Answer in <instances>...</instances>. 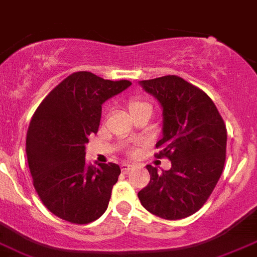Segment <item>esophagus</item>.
Here are the masks:
<instances>
[{
	"label": "esophagus",
	"mask_w": 257,
	"mask_h": 257,
	"mask_svg": "<svg viewBox=\"0 0 257 257\" xmlns=\"http://www.w3.org/2000/svg\"><path fill=\"white\" fill-rule=\"evenodd\" d=\"M131 168H133V165H131V164L123 163V164H122V165H121V170H122V172H123V173H127V172H128V170L131 169Z\"/></svg>",
	"instance_id": "34e87169"
}]
</instances>
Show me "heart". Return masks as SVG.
Wrapping results in <instances>:
<instances>
[{"label": "heart", "instance_id": "obj_1", "mask_svg": "<svg viewBox=\"0 0 257 257\" xmlns=\"http://www.w3.org/2000/svg\"><path fill=\"white\" fill-rule=\"evenodd\" d=\"M143 108H150V106H149L146 102L139 101V99H131V101L128 102V109H130V113L131 112L139 111V109H143Z\"/></svg>", "mask_w": 257, "mask_h": 257}]
</instances>
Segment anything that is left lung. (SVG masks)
<instances>
[{
    "label": "left lung",
    "mask_w": 257,
    "mask_h": 257,
    "mask_svg": "<svg viewBox=\"0 0 257 257\" xmlns=\"http://www.w3.org/2000/svg\"><path fill=\"white\" fill-rule=\"evenodd\" d=\"M139 84L163 109V138L156 148L172 168L160 173L148 165L150 183L138 197L160 218H185L203 207L223 172L226 126L213 101L183 78L165 75Z\"/></svg>",
    "instance_id": "left-lung-1"
}]
</instances>
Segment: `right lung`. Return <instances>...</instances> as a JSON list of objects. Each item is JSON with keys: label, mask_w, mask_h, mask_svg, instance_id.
Segmentation results:
<instances>
[{"label": "right lung", "mask_w": 257, "mask_h": 257, "mask_svg": "<svg viewBox=\"0 0 257 257\" xmlns=\"http://www.w3.org/2000/svg\"><path fill=\"white\" fill-rule=\"evenodd\" d=\"M130 85L73 73L34 113L26 135L29 168L43 204L59 218L85 224L106 212L121 169L113 163L88 165L85 144L98 131L102 104Z\"/></svg>", "instance_id": "right-lung-1"}]
</instances>
